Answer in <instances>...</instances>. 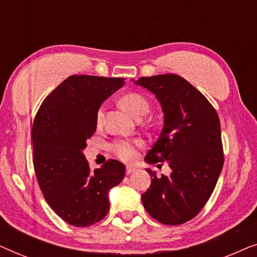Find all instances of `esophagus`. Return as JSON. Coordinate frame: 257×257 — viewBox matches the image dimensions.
Returning <instances> with one entry per match:
<instances>
[{"label":"esophagus","instance_id":"obj_1","mask_svg":"<svg viewBox=\"0 0 257 257\" xmlns=\"http://www.w3.org/2000/svg\"><path fill=\"white\" fill-rule=\"evenodd\" d=\"M137 168L133 167V166H127L126 167V174H131L133 172H136Z\"/></svg>","mask_w":257,"mask_h":257}]
</instances>
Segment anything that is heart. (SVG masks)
Segmentation results:
<instances>
[{
	"instance_id": "heart-1",
	"label": "heart",
	"mask_w": 257,
	"mask_h": 257,
	"mask_svg": "<svg viewBox=\"0 0 257 257\" xmlns=\"http://www.w3.org/2000/svg\"><path fill=\"white\" fill-rule=\"evenodd\" d=\"M120 104L131 113L136 119L143 118L147 112H149L150 105L149 101L144 96L137 92L126 93L121 98ZM104 115V107H100L97 113V122L100 124L101 119ZM142 145L139 140H127V139H118L112 144V150L114 153L125 161H131L136 158L137 147Z\"/></svg>"
}]
</instances>
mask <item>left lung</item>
Here are the masks:
<instances>
[{
  "label": "left lung",
  "instance_id": "left-lung-1",
  "mask_svg": "<svg viewBox=\"0 0 257 257\" xmlns=\"http://www.w3.org/2000/svg\"><path fill=\"white\" fill-rule=\"evenodd\" d=\"M132 82L151 91L164 113L159 138L145 161H167L172 170L170 177L159 178L146 168L152 180L142 194L143 205L161 223H185L203 208L222 171L219 117L207 98L180 76L157 75Z\"/></svg>",
  "mask_w": 257,
  "mask_h": 257
}]
</instances>
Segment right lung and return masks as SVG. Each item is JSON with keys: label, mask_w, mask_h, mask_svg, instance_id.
<instances>
[{"label": "right lung", "mask_w": 257, "mask_h": 257, "mask_svg": "<svg viewBox=\"0 0 257 257\" xmlns=\"http://www.w3.org/2000/svg\"><path fill=\"white\" fill-rule=\"evenodd\" d=\"M124 78L71 76L42 103L33 125L34 167L52 210L71 226L103 220L108 192L124 179L125 165L108 160L91 171L83 151L96 132L101 103L124 85Z\"/></svg>", "instance_id": "1"}]
</instances>
